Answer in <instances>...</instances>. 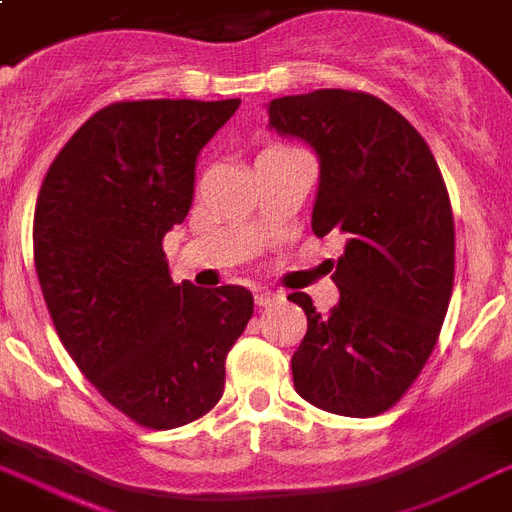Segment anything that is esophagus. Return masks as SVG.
Instances as JSON below:
<instances>
[{
  "mask_svg": "<svg viewBox=\"0 0 512 512\" xmlns=\"http://www.w3.org/2000/svg\"><path fill=\"white\" fill-rule=\"evenodd\" d=\"M282 298L279 292H271V290H263V287H257L255 290V303L257 306H271V303H276V300Z\"/></svg>",
  "mask_w": 512,
  "mask_h": 512,
  "instance_id": "esophagus-1",
  "label": "esophagus"
}]
</instances>
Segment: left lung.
Listing matches in <instances>:
<instances>
[{
    "instance_id": "left-lung-1",
    "label": "left lung",
    "mask_w": 512,
    "mask_h": 512,
    "mask_svg": "<svg viewBox=\"0 0 512 512\" xmlns=\"http://www.w3.org/2000/svg\"><path fill=\"white\" fill-rule=\"evenodd\" d=\"M268 123L317 152L311 228L346 239L330 263L341 292L319 314L306 292L290 300L308 330L292 354L303 400L368 419L389 411L419 378L438 343L454 290V214L435 155L386 101L362 91L284 96Z\"/></svg>"
}]
</instances>
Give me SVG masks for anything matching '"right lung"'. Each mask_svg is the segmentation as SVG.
Instances as JSON below:
<instances>
[{
    "mask_svg": "<svg viewBox=\"0 0 512 512\" xmlns=\"http://www.w3.org/2000/svg\"><path fill=\"white\" fill-rule=\"evenodd\" d=\"M241 99L117 101L50 163L34 265L56 333L101 397L147 429L220 403L252 292L171 282L163 236L193 204L195 161Z\"/></svg>",
    "mask_w": 512,
    "mask_h": 512,
    "instance_id": "right-lung-1",
    "label": "right lung"
}]
</instances>
